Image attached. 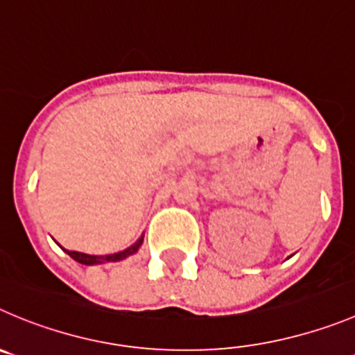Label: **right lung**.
Here are the masks:
<instances>
[{
  "label": "right lung",
  "instance_id": "1",
  "mask_svg": "<svg viewBox=\"0 0 355 355\" xmlns=\"http://www.w3.org/2000/svg\"><path fill=\"white\" fill-rule=\"evenodd\" d=\"M144 243V236L138 238L137 243H132L131 247H128L125 250H121L117 254H108V256H89V254L84 252H75V250H64L71 259H75L77 263L85 264V266H92V264H101V263H115V261H122L125 257L132 256V254L138 252V248Z\"/></svg>",
  "mask_w": 355,
  "mask_h": 355
}]
</instances>
